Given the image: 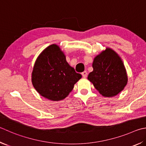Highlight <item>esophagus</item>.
<instances>
[{
  "label": "esophagus",
  "mask_w": 146,
  "mask_h": 146,
  "mask_svg": "<svg viewBox=\"0 0 146 146\" xmlns=\"http://www.w3.org/2000/svg\"><path fill=\"white\" fill-rule=\"evenodd\" d=\"M82 76H83L84 78H86L87 76V71H84V72H82Z\"/></svg>",
  "instance_id": "obj_1"
}]
</instances>
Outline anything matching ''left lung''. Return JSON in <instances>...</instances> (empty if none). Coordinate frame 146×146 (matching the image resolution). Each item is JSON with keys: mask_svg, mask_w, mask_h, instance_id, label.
Returning a JSON list of instances; mask_svg holds the SVG:
<instances>
[{"mask_svg": "<svg viewBox=\"0 0 146 146\" xmlns=\"http://www.w3.org/2000/svg\"><path fill=\"white\" fill-rule=\"evenodd\" d=\"M93 71L88 80L105 97L116 96L127 84L126 71L121 58L110 48H107L94 58Z\"/></svg>", "mask_w": 146, "mask_h": 146, "instance_id": "8db88e82", "label": "left lung"}]
</instances>
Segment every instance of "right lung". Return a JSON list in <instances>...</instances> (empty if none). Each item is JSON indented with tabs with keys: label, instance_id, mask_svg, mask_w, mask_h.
I'll use <instances>...</instances> for the list:
<instances>
[{
	"label": "right lung",
	"instance_id": "right-lung-1",
	"mask_svg": "<svg viewBox=\"0 0 146 146\" xmlns=\"http://www.w3.org/2000/svg\"><path fill=\"white\" fill-rule=\"evenodd\" d=\"M82 78L69 65L56 44L47 47L39 55L32 73V82L42 96L53 101L64 99Z\"/></svg>",
	"mask_w": 146,
	"mask_h": 146
}]
</instances>
